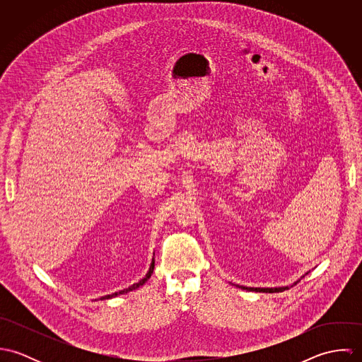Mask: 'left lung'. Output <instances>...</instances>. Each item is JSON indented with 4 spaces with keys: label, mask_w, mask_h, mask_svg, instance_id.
<instances>
[{
    "label": "left lung",
    "mask_w": 362,
    "mask_h": 362,
    "mask_svg": "<svg viewBox=\"0 0 362 362\" xmlns=\"http://www.w3.org/2000/svg\"><path fill=\"white\" fill-rule=\"evenodd\" d=\"M305 274H308V273H305ZM303 277H304V276H303ZM298 281H300V280H297L294 284H297ZM294 284H291V287H293ZM237 287H240V288H243V290H247V291H255V293H281V291L290 288V286H284V287H264V288H262V287H245V286H237Z\"/></svg>",
    "instance_id": "obj_1"
}]
</instances>
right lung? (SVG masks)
Returning a JSON list of instances; mask_svg holds the SVG:
<instances>
[{
	"instance_id": "add662e5",
	"label": "right lung",
	"mask_w": 362,
	"mask_h": 362,
	"mask_svg": "<svg viewBox=\"0 0 362 362\" xmlns=\"http://www.w3.org/2000/svg\"><path fill=\"white\" fill-rule=\"evenodd\" d=\"M153 269H155V258L152 259V263H151V267H149V270H148V273H146V276L144 277V279H141L138 283H135V284H132L131 287H128V288H124V290H121V291H118V293H114V294H108V296H104L102 297V300H108V298H114V297H117V296H121V294H125V293H129V291H132V290H136V288H139L141 286H144L149 279H151V276H152V273H153Z\"/></svg>"
}]
</instances>
